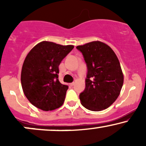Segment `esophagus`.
<instances>
[{"instance_id":"esophagus-1","label":"esophagus","mask_w":146,"mask_h":146,"mask_svg":"<svg viewBox=\"0 0 146 146\" xmlns=\"http://www.w3.org/2000/svg\"><path fill=\"white\" fill-rule=\"evenodd\" d=\"M74 85H75V83H74V82H72V83L70 84V86H74Z\"/></svg>"}]
</instances>
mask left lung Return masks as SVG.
I'll return each mask as SVG.
<instances>
[{"instance_id":"left-lung-1","label":"left lung","mask_w":146,"mask_h":146,"mask_svg":"<svg viewBox=\"0 0 146 146\" xmlns=\"http://www.w3.org/2000/svg\"><path fill=\"white\" fill-rule=\"evenodd\" d=\"M88 68L86 88L80 95L82 105L92 111L108 108L117 100L123 84L119 61L108 45L93 41L76 47Z\"/></svg>"}]
</instances>
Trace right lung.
<instances>
[{
    "mask_svg": "<svg viewBox=\"0 0 146 146\" xmlns=\"http://www.w3.org/2000/svg\"><path fill=\"white\" fill-rule=\"evenodd\" d=\"M73 48V45L42 41L27 55L21 71L22 88L36 108L49 111L63 104L68 86L60 82L58 67Z\"/></svg>",
    "mask_w": 146,
    "mask_h": 146,
    "instance_id": "add662e5",
    "label": "right lung"
}]
</instances>
